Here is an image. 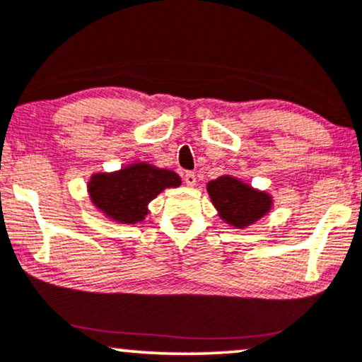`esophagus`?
Listing matches in <instances>:
<instances>
[{
  "mask_svg": "<svg viewBox=\"0 0 362 362\" xmlns=\"http://www.w3.org/2000/svg\"><path fill=\"white\" fill-rule=\"evenodd\" d=\"M184 180H185V184L189 185V187H194L195 184H197V177H195L194 172H185Z\"/></svg>",
  "mask_w": 362,
  "mask_h": 362,
  "instance_id": "1",
  "label": "esophagus"
}]
</instances>
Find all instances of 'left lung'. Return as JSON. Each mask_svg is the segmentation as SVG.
Instances as JSON below:
<instances>
[{"instance_id":"1","label":"left lung","mask_w":362,"mask_h":362,"mask_svg":"<svg viewBox=\"0 0 362 362\" xmlns=\"http://www.w3.org/2000/svg\"><path fill=\"white\" fill-rule=\"evenodd\" d=\"M206 190L217 216L234 229H246L273 209V195L255 189L234 175H221L207 182Z\"/></svg>"}]
</instances>
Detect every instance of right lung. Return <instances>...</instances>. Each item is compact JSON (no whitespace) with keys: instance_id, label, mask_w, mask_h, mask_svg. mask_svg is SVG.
Instances as JSON below:
<instances>
[{"instance_id":"right-lung-1","label":"right lung","mask_w":362,"mask_h":362,"mask_svg":"<svg viewBox=\"0 0 362 362\" xmlns=\"http://www.w3.org/2000/svg\"><path fill=\"white\" fill-rule=\"evenodd\" d=\"M182 185L178 173L134 160L112 172H94L87 195L98 212L115 224H138L150 214V202L165 189Z\"/></svg>"}]
</instances>
